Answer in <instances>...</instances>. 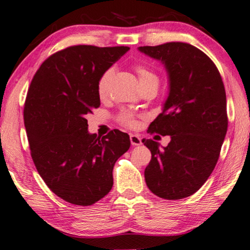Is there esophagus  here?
Returning <instances> with one entry per match:
<instances>
[{
	"mask_svg": "<svg viewBox=\"0 0 250 250\" xmlns=\"http://www.w3.org/2000/svg\"><path fill=\"white\" fill-rule=\"evenodd\" d=\"M129 140H131L132 146H141V144H142V140H141V137L135 135V134H131V135H129Z\"/></svg>",
	"mask_w": 250,
	"mask_h": 250,
	"instance_id": "obj_1",
	"label": "esophagus"
}]
</instances>
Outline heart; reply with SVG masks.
<instances>
[{
    "label": "heart",
    "instance_id": "1",
    "mask_svg": "<svg viewBox=\"0 0 250 250\" xmlns=\"http://www.w3.org/2000/svg\"><path fill=\"white\" fill-rule=\"evenodd\" d=\"M135 72L139 77L140 80V84L141 88H146V86L149 85H158L159 84V78L158 75L154 73L153 71L150 70L149 67L144 66V65H135ZM113 68H108L101 74V77L98 81V93L99 96L104 97L107 92V88H108V83H109V80L113 77ZM118 121L121 124L124 126H127V127H135L136 126V119H135V115L131 111L124 110L122 111L121 114L118 115Z\"/></svg>",
    "mask_w": 250,
    "mask_h": 250
}]
</instances>
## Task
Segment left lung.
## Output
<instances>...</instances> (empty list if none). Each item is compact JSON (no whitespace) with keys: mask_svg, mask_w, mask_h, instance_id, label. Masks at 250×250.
<instances>
[{"mask_svg":"<svg viewBox=\"0 0 250 250\" xmlns=\"http://www.w3.org/2000/svg\"><path fill=\"white\" fill-rule=\"evenodd\" d=\"M165 65L169 95L147 132L170 135L164 149L142 140L152 158L144 171L149 189L165 200H182L203 186L218 162L228 129L226 90L212 60L186 42L139 47Z\"/></svg>","mask_w":250,"mask_h":250,"instance_id":"8db88e82","label":"left lung"}]
</instances>
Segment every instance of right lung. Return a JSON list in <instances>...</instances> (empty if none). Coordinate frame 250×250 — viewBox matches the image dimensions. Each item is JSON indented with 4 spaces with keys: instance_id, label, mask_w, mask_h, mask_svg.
I'll use <instances>...</instances> for the list:
<instances>
[{
    "instance_id": "right-lung-1",
    "label": "right lung",
    "mask_w": 250,
    "mask_h": 250,
    "mask_svg": "<svg viewBox=\"0 0 250 250\" xmlns=\"http://www.w3.org/2000/svg\"><path fill=\"white\" fill-rule=\"evenodd\" d=\"M126 46L78 45L50 55L29 86L23 108L31 158L49 189L71 204L88 206L113 187L115 162L131 146L127 133L100 139L88 132L86 115L100 106L101 74Z\"/></svg>"
}]
</instances>
